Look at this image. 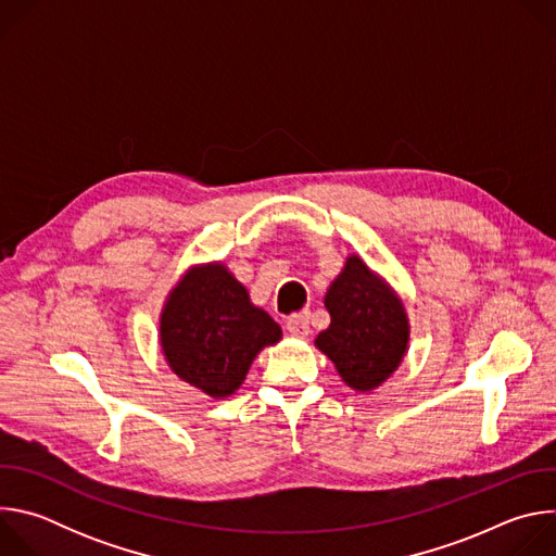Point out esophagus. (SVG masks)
Returning <instances> with one entry per match:
<instances>
[{
	"instance_id": "esophagus-1",
	"label": "esophagus",
	"mask_w": 556,
	"mask_h": 556,
	"mask_svg": "<svg viewBox=\"0 0 556 556\" xmlns=\"http://www.w3.org/2000/svg\"><path fill=\"white\" fill-rule=\"evenodd\" d=\"M286 330L292 337H307L309 334V312H294L288 316Z\"/></svg>"
}]
</instances>
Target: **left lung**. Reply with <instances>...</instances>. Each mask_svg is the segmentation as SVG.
Instances as JSON below:
<instances>
[{"instance_id": "left-lung-1", "label": "left lung", "mask_w": 556, "mask_h": 556, "mask_svg": "<svg viewBox=\"0 0 556 556\" xmlns=\"http://www.w3.org/2000/svg\"><path fill=\"white\" fill-rule=\"evenodd\" d=\"M330 328L314 339L354 391L378 389L401 367L409 345V316L403 299L358 255L326 292Z\"/></svg>"}]
</instances>
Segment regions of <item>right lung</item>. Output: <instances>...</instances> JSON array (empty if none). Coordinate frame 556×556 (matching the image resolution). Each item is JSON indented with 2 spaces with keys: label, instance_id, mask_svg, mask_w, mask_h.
Wrapping results in <instances>:
<instances>
[{
  "label": "right lung",
  "instance_id": "obj_1",
  "mask_svg": "<svg viewBox=\"0 0 556 556\" xmlns=\"http://www.w3.org/2000/svg\"><path fill=\"white\" fill-rule=\"evenodd\" d=\"M279 341L281 328L222 262L191 266L161 312L169 369L215 401L240 389L257 354Z\"/></svg>",
  "mask_w": 556,
  "mask_h": 556
}]
</instances>
